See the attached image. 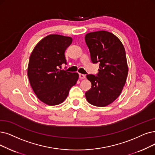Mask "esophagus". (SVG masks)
<instances>
[{
  "label": "esophagus",
  "instance_id": "34e87169",
  "mask_svg": "<svg viewBox=\"0 0 155 155\" xmlns=\"http://www.w3.org/2000/svg\"><path fill=\"white\" fill-rule=\"evenodd\" d=\"M79 77L80 79H84L86 78V75H84V74H79Z\"/></svg>",
  "mask_w": 155,
  "mask_h": 155
}]
</instances>
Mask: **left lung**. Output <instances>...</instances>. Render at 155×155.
<instances>
[{
  "label": "left lung",
  "mask_w": 155,
  "mask_h": 155,
  "mask_svg": "<svg viewBox=\"0 0 155 155\" xmlns=\"http://www.w3.org/2000/svg\"><path fill=\"white\" fill-rule=\"evenodd\" d=\"M92 63H99L96 75L88 74L91 83L85 93L88 102L98 107L112 103L120 96L128 75V65L124 46L113 34L101 30L85 35Z\"/></svg>",
  "instance_id": "1"
}]
</instances>
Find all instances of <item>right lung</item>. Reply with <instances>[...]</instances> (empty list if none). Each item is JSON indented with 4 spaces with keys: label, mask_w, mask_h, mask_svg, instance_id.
Instances as JSON below:
<instances>
[{
    "label": "right lung",
    "mask_w": 155,
    "mask_h": 155,
    "mask_svg": "<svg viewBox=\"0 0 155 155\" xmlns=\"http://www.w3.org/2000/svg\"><path fill=\"white\" fill-rule=\"evenodd\" d=\"M70 37L49 35L31 53L27 75L31 87L41 101L49 106L63 102L79 78L78 73L60 70L67 64L65 51L72 43Z\"/></svg>",
    "instance_id": "add662e5"
}]
</instances>
